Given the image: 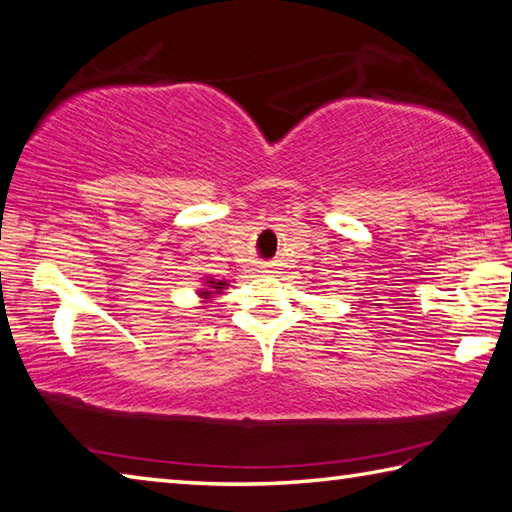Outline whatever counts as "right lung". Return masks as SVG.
<instances>
[{
	"mask_svg": "<svg viewBox=\"0 0 512 512\" xmlns=\"http://www.w3.org/2000/svg\"><path fill=\"white\" fill-rule=\"evenodd\" d=\"M224 285H227V283H222V281H209V288H211V290H204V292H202V297H211L213 292H220V290H224Z\"/></svg>",
	"mask_w": 512,
	"mask_h": 512,
	"instance_id": "1",
	"label": "right lung"
}]
</instances>
